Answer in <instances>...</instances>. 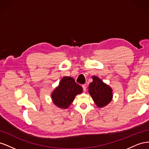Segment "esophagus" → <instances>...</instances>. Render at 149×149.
Listing matches in <instances>:
<instances>
[{
  "instance_id": "1",
  "label": "esophagus",
  "mask_w": 149,
  "mask_h": 149,
  "mask_svg": "<svg viewBox=\"0 0 149 149\" xmlns=\"http://www.w3.org/2000/svg\"><path fill=\"white\" fill-rule=\"evenodd\" d=\"M82 87H83L84 92H86V85L85 84H83L82 85Z\"/></svg>"
}]
</instances>
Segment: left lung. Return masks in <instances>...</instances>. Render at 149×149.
Wrapping results in <instances>:
<instances>
[{
  "label": "left lung",
  "instance_id": "1",
  "mask_svg": "<svg viewBox=\"0 0 149 149\" xmlns=\"http://www.w3.org/2000/svg\"><path fill=\"white\" fill-rule=\"evenodd\" d=\"M93 82L90 83L88 92L97 107L102 108L109 104L113 97L112 89L97 76H92Z\"/></svg>",
  "mask_w": 149,
  "mask_h": 149
}]
</instances>
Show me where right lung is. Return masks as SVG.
Masks as SVG:
<instances>
[{"mask_svg": "<svg viewBox=\"0 0 149 149\" xmlns=\"http://www.w3.org/2000/svg\"><path fill=\"white\" fill-rule=\"evenodd\" d=\"M83 88L70 76H64L58 86L51 94L52 100L56 107L60 109H68L73 102L75 96L81 94Z\"/></svg>", "mask_w": 149, "mask_h": 149, "instance_id": "obj_1", "label": "right lung"}]
</instances>
